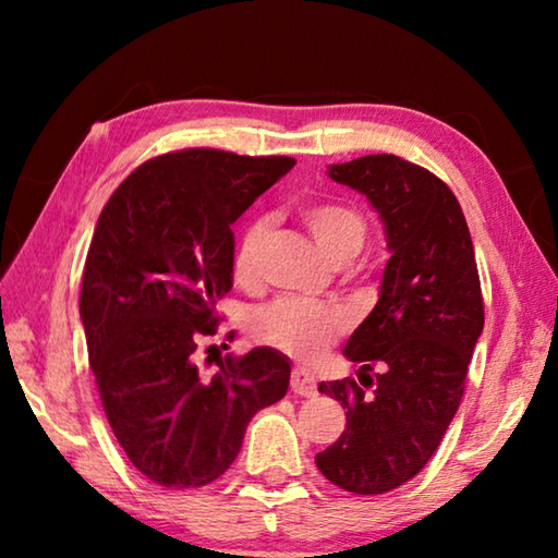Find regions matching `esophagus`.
<instances>
[{
    "instance_id": "34e87169",
    "label": "esophagus",
    "mask_w": 558,
    "mask_h": 558,
    "mask_svg": "<svg viewBox=\"0 0 558 558\" xmlns=\"http://www.w3.org/2000/svg\"><path fill=\"white\" fill-rule=\"evenodd\" d=\"M290 389L295 391L298 396H315L317 393V381H315V376L310 374V372H305V369H295L292 372V376H290Z\"/></svg>"
}]
</instances>
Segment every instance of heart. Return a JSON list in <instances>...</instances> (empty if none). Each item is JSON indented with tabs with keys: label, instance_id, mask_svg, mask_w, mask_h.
<instances>
[{
	"label": "heart",
	"instance_id": "1",
	"mask_svg": "<svg viewBox=\"0 0 558 558\" xmlns=\"http://www.w3.org/2000/svg\"><path fill=\"white\" fill-rule=\"evenodd\" d=\"M302 223L313 233L319 251L335 263L344 266L362 251L366 239V221L354 206L344 202L310 204L300 214ZM270 221L256 216L243 226L233 251V272L241 282H253L260 272L263 245L268 239ZM347 329L342 310L313 305L302 300H276L253 315L251 335L258 342L295 359H315Z\"/></svg>",
	"mask_w": 558,
	"mask_h": 558
}]
</instances>
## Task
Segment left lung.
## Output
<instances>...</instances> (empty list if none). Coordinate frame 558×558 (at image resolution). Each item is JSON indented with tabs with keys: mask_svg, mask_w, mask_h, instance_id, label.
I'll return each mask as SVG.
<instances>
[{
	"mask_svg": "<svg viewBox=\"0 0 558 558\" xmlns=\"http://www.w3.org/2000/svg\"><path fill=\"white\" fill-rule=\"evenodd\" d=\"M327 174L369 199L391 258L379 300L344 347L362 364L359 381L319 384L347 409V428L315 462L347 493L384 495L418 475L446 436L485 327L483 290L465 216L436 174L396 155H366ZM374 363L383 374L372 380Z\"/></svg>",
	"mask_w": 558,
	"mask_h": 558,
	"instance_id": "8db88e82",
	"label": "left lung"
}]
</instances>
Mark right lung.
Masks as SVG:
<instances>
[{
	"instance_id": "add662e5",
	"label": "right lung",
	"mask_w": 558,
	"mask_h": 558,
	"mask_svg": "<svg viewBox=\"0 0 558 558\" xmlns=\"http://www.w3.org/2000/svg\"><path fill=\"white\" fill-rule=\"evenodd\" d=\"M292 167V157L182 149L137 167L100 211L81 288L90 369L122 450L157 485L221 477L248 421L288 391L278 349L223 356L211 376L194 352L233 286L231 226Z\"/></svg>"
}]
</instances>
